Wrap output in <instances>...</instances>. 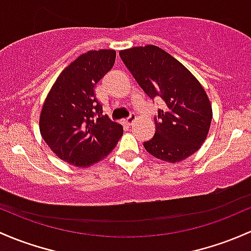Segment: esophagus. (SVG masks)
<instances>
[{
	"instance_id": "34e87169",
	"label": "esophagus",
	"mask_w": 251,
	"mask_h": 251,
	"mask_svg": "<svg viewBox=\"0 0 251 251\" xmlns=\"http://www.w3.org/2000/svg\"><path fill=\"white\" fill-rule=\"evenodd\" d=\"M134 120H136V115H134V114H131L130 117H128L127 119H126L125 121H124V123H125L126 125L131 126V125H132V124L134 123Z\"/></svg>"
}]
</instances>
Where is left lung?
<instances>
[{
  "label": "left lung",
  "instance_id": "8db88e82",
  "mask_svg": "<svg viewBox=\"0 0 251 251\" xmlns=\"http://www.w3.org/2000/svg\"><path fill=\"white\" fill-rule=\"evenodd\" d=\"M119 55L148 96L165 102L155 118L154 137L143 144L147 151L171 163L196 152L207 138L213 118L212 103L201 83L156 46L134 47Z\"/></svg>",
  "mask_w": 251,
  "mask_h": 251
}]
</instances>
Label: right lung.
Masks as SVG:
<instances>
[{"instance_id": "add662e5", "label": "right lung", "mask_w": 251, "mask_h": 251, "mask_svg": "<svg viewBox=\"0 0 251 251\" xmlns=\"http://www.w3.org/2000/svg\"><path fill=\"white\" fill-rule=\"evenodd\" d=\"M115 50L81 54L60 73L44 101L39 131L51 151L70 165L89 167L103 160L124 130L102 114L94 89L115 61Z\"/></svg>"}]
</instances>
